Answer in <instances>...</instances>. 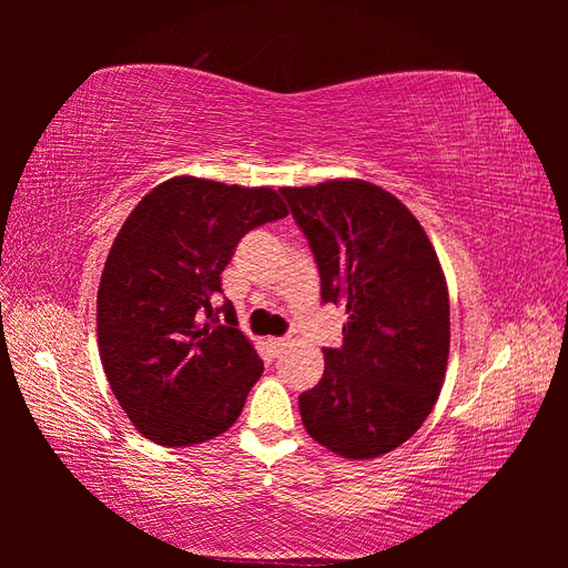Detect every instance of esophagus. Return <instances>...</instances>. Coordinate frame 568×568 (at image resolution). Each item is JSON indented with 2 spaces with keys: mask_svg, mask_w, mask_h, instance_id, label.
I'll list each match as a JSON object with an SVG mask.
<instances>
[{
  "mask_svg": "<svg viewBox=\"0 0 568 568\" xmlns=\"http://www.w3.org/2000/svg\"><path fill=\"white\" fill-rule=\"evenodd\" d=\"M291 344L287 339H268V348H271V354L273 356H281L283 352H285V346Z\"/></svg>",
  "mask_w": 568,
  "mask_h": 568,
  "instance_id": "34e87169",
  "label": "esophagus"
}]
</instances>
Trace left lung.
Wrapping results in <instances>:
<instances>
[{
  "label": "left lung",
  "instance_id": "8db88e82",
  "mask_svg": "<svg viewBox=\"0 0 568 568\" xmlns=\"http://www.w3.org/2000/svg\"><path fill=\"white\" fill-rule=\"evenodd\" d=\"M315 253L322 303L344 305V344L300 395L307 434L344 458L405 444L437 403L449 358V291L425 229L366 180L281 187Z\"/></svg>",
  "mask_w": 568,
  "mask_h": 568
}]
</instances>
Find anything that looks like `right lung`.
Wrapping results in <instances>:
<instances>
[{
	"instance_id": "1",
	"label": "right lung",
	"mask_w": 568,
	"mask_h": 568,
	"mask_svg": "<svg viewBox=\"0 0 568 568\" xmlns=\"http://www.w3.org/2000/svg\"><path fill=\"white\" fill-rule=\"evenodd\" d=\"M285 214L271 187L178 175L119 229L100 281L98 342L112 393L146 439L195 446L239 419L263 361L234 305L214 310L212 300L241 236Z\"/></svg>"
}]
</instances>
